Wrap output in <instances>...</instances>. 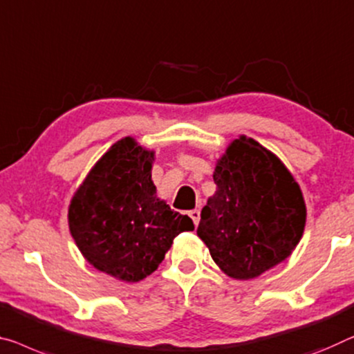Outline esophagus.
Masks as SVG:
<instances>
[{
	"label": "esophagus",
	"instance_id": "esophagus-1",
	"mask_svg": "<svg viewBox=\"0 0 354 354\" xmlns=\"http://www.w3.org/2000/svg\"><path fill=\"white\" fill-rule=\"evenodd\" d=\"M188 215H189V218L193 220V223H194V226H198V223H199V218H201V214H199V210H189L188 212Z\"/></svg>",
	"mask_w": 354,
	"mask_h": 354
}]
</instances>
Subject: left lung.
Segmentation results:
<instances>
[{
	"mask_svg": "<svg viewBox=\"0 0 354 354\" xmlns=\"http://www.w3.org/2000/svg\"><path fill=\"white\" fill-rule=\"evenodd\" d=\"M216 192L198 236L227 277L254 279L295 252L306 227L301 187L279 156L241 134L216 160Z\"/></svg>",
	"mask_w": 354,
	"mask_h": 354,
	"instance_id": "8db88e82",
	"label": "left lung"
}]
</instances>
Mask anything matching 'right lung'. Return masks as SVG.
<instances>
[{
	"mask_svg": "<svg viewBox=\"0 0 354 354\" xmlns=\"http://www.w3.org/2000/svg\"><path fill=\"white\" fill-rule=\"evenodd\" d=\"M155 150L131 136L117 140L75 189L68 225L95 269L136 283L158 269L174 239L193 231L188 215L171 210L151 180Z\"/></svg>",
	"mask_w": 354,
	"mask_h": 354,
	"instance_id": "obj_1",
	"label": "right lung"
}]
</instances>
